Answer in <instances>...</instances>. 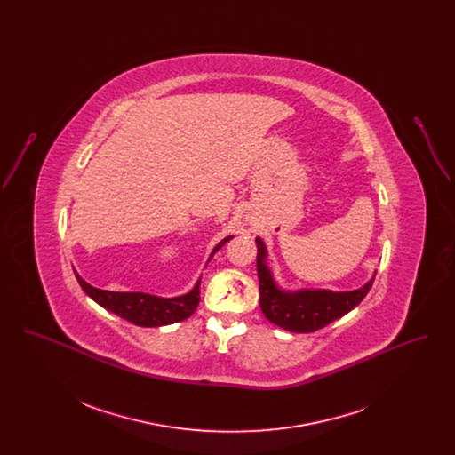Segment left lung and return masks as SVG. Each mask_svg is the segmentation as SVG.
I'll use <instances>...</instances> for the list:
<instances>
[{
	"mask_svg": "<svg viewBox=\"0 0 455 455\" xmlns=\"http://www.w3.org/2000/svg\"><path fill=\"white\" fill-rule=\"evenodd\" d=\"M258 243V276L259 303L262 314L273 324L290 332H314L332 321L343 317L367 297L375 276L358 290L331 291V290H299L286 291L273 280L266 264V245L259 237Z\"/></svg>",
	"mask_w": 455,
	"mask_h": 455,
	"instance_id": "obj_1",
	"label": "left lung"
}]
</instances>
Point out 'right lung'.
Returning a JSON list of instances; mask_svg holds the SVG:
<instances>
[{"label": "right lung", "mask_w": 455, "mask_h": 455, "mask_svg": "<svg viewBox=\"0 0 455 455\" xmlns=\"http://www.w3.org/2000/svg\"><path fill=\"white\" fill-rule=\"evenodd\" d=\"M230 238L234 237L223 238L218 243L217 247L213 249L210 259ZM76 280L93 302L99 303L100 307L108 308V312L130 321L132 324L141 325V327H158V325L180 323L195 314L199 299H201L199 297L201 280H197L195 288L189 293L173 297V299H162V297H155V295L141 293V291L100 290V288L88 284L85 280H82L80 275H76Z\"/></svg>", "instance_id": "right-lung-1"}]
</instances>
